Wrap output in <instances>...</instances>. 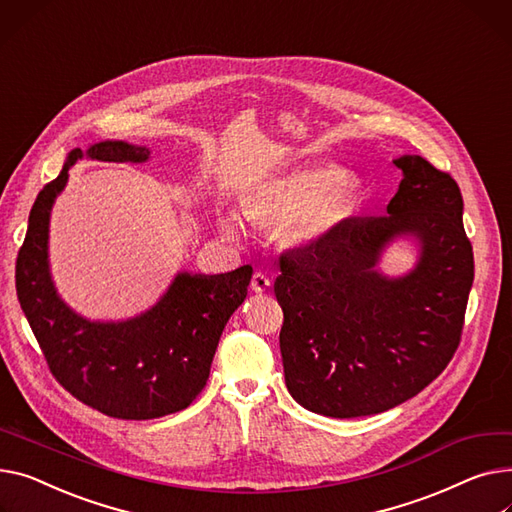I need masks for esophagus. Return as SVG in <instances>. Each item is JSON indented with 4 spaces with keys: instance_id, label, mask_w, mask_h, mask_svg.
Returning a JSON list of instances; mask_svg holds the SVG:
<instances>
[{
    "instance_id": "esophagus-1",
    "label": "esophagus",
    "mask_w": 512,
    "mask_h": 512,
    "mask_svg": "<svg viewBox=\"0 0 512 512\" xmlns=\"http://www.w3.org/2000/svg\"><path fill=\"white\" fill-rule=\"evenodd\" d=\"M269 286H271V280H269L265 274H261V271H257V274H253V278H251V288H253V292L263 294Z\"/></svg>"
}]
</instances>
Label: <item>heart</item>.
Masks as SVG:
<instances>
[{
  "label": "heart",
  "mask_w": 512,
  "mask_h": 512,
  "mask_svg": "<svg viewBox=\"0 0 512 512\" xmlns=\"http://www.w3.org/2000/svg\"><path fill=\"white\" fill-rule=\"evenodd\" d=\"M356 203V185L339 177L335 166L317 164L263 183L245 206V214L259 224L292 222L294 241L309 243L342 226L354 214ZM220 228L234 241L243 236V220L234 212L220 218Z\"/></svg>",
  "instance_id": "b5f03b06"
}]
</instances>
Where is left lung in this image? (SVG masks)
<instances>
[{
  "instance_id": "left-lung-1",
  "label": "left lung",
  "mask_w": 512,
  "mask_h": 512,
  "mask_svg": "<svg viewBox=\"0 0 512 512\" xmlns=\"http://www.w3.org/2000/svg\"><path fill=\"white\" fill-rule=\"evenodd\" d=\"M387 214L346 220L315 247L280 257V350L290 395L329 418L381 414L412 399L451 362L473 284L463 197L449 173L405 154ZM414 235L417 267L389 279L384 247Z\"/></svg>"
}]
</instances>
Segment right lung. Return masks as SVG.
I'll list each match as a JSON object with an SVG mask.
<instances>
[{"instance_id":"obj_1","label":"right lung","mask_w":512,"mask_h":512,"mask_svg":"<svg viewBox=\"0 0 512 512\" xmlns=\"http://www.w3.org/2000/svg\"><path fill=\"white\" fill-rule=\"evenodd\" d=\"M82 158L146 162L150 150L98 142L67 154L57 179L37 195L16 259V294L59 385L119 420H152L185 410L206 387L220 335L247 298L253 267L201 276L181 271L150 311L127 321H90L57 294L49 271V218L67 170Z\"/></svg>"}]
</instances>
